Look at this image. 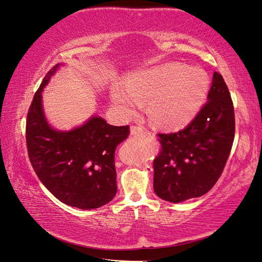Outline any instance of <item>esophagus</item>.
<instances>
[{
    "instance_id": "esophagus-1",
    "label": "esophagus",
    "mask_w": 262,
    "mask_h": 262,
    "mask_svg": "<svg viewBox=\"0 0 262 262\" xmlns=\"http://www.w3.org/2000/svg\"><path fill=\"white\" fill-rule=\"evenodd\" d=\"M141 133H143L142 127H138V126H132L130 127V134L132 135H138V134H141Z\"/></svg>"
}]
</instances>
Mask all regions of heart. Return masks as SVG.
<instances>
[{
	"mask_svg": "<svg viewBox=\"0 0 262 262\" xmlns=\"http://www.w3.org/2000/svg\"><path fill=\"white\" fill-rule=\"evenodd\" d=\"M208 77L199 69L166 64L136 73L126 84L115 83L111 99L124 115H132L147 100L146 113L154 124L179 127L197 114L208 90Z\"/></svg>",
	"mask_w": 262,
	"mask_h": 262,
	"instance_id": "b5f03b06",
	"label": "heart"
}]
</instances>
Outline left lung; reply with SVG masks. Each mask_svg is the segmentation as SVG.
Listing matches in <instances>:
<instances>
[{
  "label": "left lung",
  "mask_w": 262,
  "mask_h": 262,
  "mask_svg": "<svg viewBox=\"0 0 262 262\" xmlns=\"http://www.w3.org/2000/svg\"><path fill=\"white\" fill-rule=\"evenodd\" d=\"M207 100L183 129L158 134L161 148L153 161V188L166 202L180 203L207 193L225 168L235 118L229 88L217 72Z\"/></svg>",
  "instance_id": "left-lung-1"
}]
</instances>
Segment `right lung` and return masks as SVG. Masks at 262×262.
Returning <instances> with one entry per match:
<instances>
[{
    "label": "right lung",
    "mask_w": 262,
    "mask_h": 262,
    "mask_svg": "<svg viewBox=\"0 0 262 262\" xmlns=\"http://www.w3.org/2000/svg\"><path fill=\"white\" fill-rule=\"evenodd\" d=\"M58 66L43 77L28 110V157L39 180L60 202L80 209L101 207L117 192L115 151L129 135V126L93 117L71 132L51 128L42 113L41 91Z\"/></svg>",
    "instance_id": "obj_1"
}]
</instances>
